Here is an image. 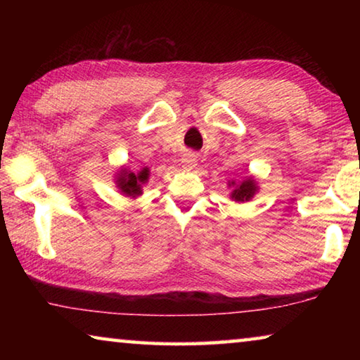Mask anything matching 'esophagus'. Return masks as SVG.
I'll list each match as a JSON object with an SVG mask.
<instances>
[{
  "label": "esophagus",
  "mask_w": 360,
  "mask_h": 360,
  "mask_svg": "<svg viewBox=\"0 0 360 360\" xmlns=\"http://www.w3.org/2000/svg\"><path fill=\"white\" fill-rule=\"evenodd\" d=\"M181 163H182V168H184L186 172H191V169H193L195 165H197V158H195V155H186L181 160Z\"/></svg>",
  "instance_id": "34e87169"
}]
</instances>
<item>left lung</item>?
<instances>
[{
	"label": "left lung",
	"mask_w": 360,
	"mask_h": 360,
	"mask_svg": "<svg viewBox=\"0 0 360 360\" xmlns=\"http://www.w3.org/2000/svg\"><path fill=\"white\" fill-rule=\"evenodd\" d=\"M229 187H231L230 198L236 203L249 202V200H252L254 195L259 192V184L254 176H246L245 179H241L238 182L230 181Z\"/></svg>",
	"instance_id": "8db88e82"
}]
</instances>
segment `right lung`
Instances as JSON below:
<instances>
[{
	"mask_svg": "<svg viewBox=\"0 0 360 360\" xmlns=\"http://www.w3.org/2000/svg\"><path fill=\"white\" fill-rule=\"evenodd\" d=\"M150 172L148 167L139 169V172H131L130 168L120 167L117 173L114 174L115 187L119 188L120 193H124L125 197L138 198L139 195H143V186L149 181Z\"/></svg>",
	"mask_w": 360,
	"mask_h": 360,
	"instance_id": "obj_1",
	"label": "right lung"
}]
</instances>
